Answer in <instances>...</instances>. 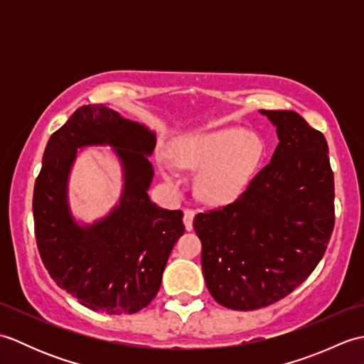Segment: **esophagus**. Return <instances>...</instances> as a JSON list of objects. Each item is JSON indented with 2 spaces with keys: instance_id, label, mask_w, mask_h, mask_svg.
<instances>
[{
  "instance_id": "obj_1",
  "label": "esophagus",
  "mask_w": 364,
  "mask_h": 364,
  "mask_svg": "<svg viewBox=\"0 0 364 364\" xmlns=\"http://www.w3.org/2000/svg\"><path fill=\"white\" fill-rule=\"evenodd\" d=\"M194 218H196V211L191 210V208H186V210H184L183 222H184V227H186L188 231H191L192 227H194Z\"/></svg>"
}]
</instances>
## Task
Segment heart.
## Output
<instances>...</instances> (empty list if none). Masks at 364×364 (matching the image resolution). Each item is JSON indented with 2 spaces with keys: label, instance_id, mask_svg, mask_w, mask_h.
Instances as JSON below:
<instances>
[{
  "label": "heart",
  "instance_id": "1",
  "mask_svg": "<svg viewBox=\"0 0 364 364\" xmlns=\"http://www.w3.org/2000/svg\"><path fill=\"white\" fill-rule=\"evenodd\" d=\"M262 154L264 142L261 137L239 128L181 136L168 150L175 167L198 170L196 191L208 202H228L241 194L258 168ZM171 165L167 161L161 162V172L166 180L175 183L176 175Z\"/></svg>",
  "mask_w": 364,
  "mask_h": 364
}]
</instances>
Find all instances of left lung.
Returning <instances> with one entry per match:
<instances>
[{
  "mask_svg": "<svg viewBox=\"0 0 364 364\" xmlns=\"http://www.w3.org/2000/svg\"><path fill=\"white\" fill-rule=\"evenodd\" d=\"M259 112L280 141L270 162L233 203L194 219L208 291L239 311L272 305L304 283L335 227L326 137L294 111Z\"/></svg>",
  "mask_w": 364,
  "mask_h": 364,
  "instance_id": "1",
  "label": "left lung"
}]
</instances>
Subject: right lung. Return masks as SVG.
I'll list each match as a JSON object with an SVG mask.
<instances>
[{"mask_svg":"<svg viewBox=\"0 0 364 364\" xmlns=\"http://www.w3.org/2000/svg\"><path fill=\"white\" fill-rule=\"evenodd\" d=\"M92 144L113 146L126 183L109 215L80 226L68 206V176L77 149ZM154 145L153 131L106 105L81 106L46 144L33 197L37 249L59 288L89 310L141 311L158 294L168 255L184 233L183 213L149 197Z\"/></svg>","mask_w":364,"mask_h":364,"instance_id":"1","label":"right lung"}]
</instances>
